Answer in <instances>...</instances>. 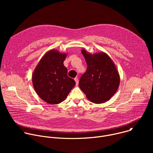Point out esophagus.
Listing matches in <instances>:
<instances>
[{"label":"esophagus","mask_w":153,"mask_h":153,"mask_svg":"<svg viewBox=\"0 0 153 153\" xmlns=\"http://www.w3.org/2000/svg\"><path fill=\"white\" fill-rule=\"evenodd\" d=\"M74 80L76 82V85H78V82H79V80H78V78L77 77H76L74 78Z\"/></svg>","instance_id":"obj_1"}]
</instances>
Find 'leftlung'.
<instances>
[{"instance_id": "8db88e82", "label": "left lung", "mask_w": 153, "mask_h": 153, "mask_svg": "<svg viewBox=\"0 0 153 153\" xmlns=\"http://www.w3.org/2000/svg\"><path fill=\"white\" fill-rule=\"evenodd\" d=\"M81 53L87 68L79 80L80 88L91 102L105 103L114 96L119 86L120 75L116 65L103 51L91 54L82 49Z\"/></svg>"}]
</instances>
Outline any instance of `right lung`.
Wrapping results in <instances>:
<instances>
[{"instance_id":"right-lung-1","label":"right lung","mask_w":153,"mask_h":153,"mask_svg":"<svg viewBox=\"0 0 153 153\" xmlns=\"http://www.w3.org/2000/svg\"><path fill=\"white\" fill-rule=\"evenodd\" d=\"M67 56V53L50 50L42 56L33 73L34 90L49 104L62 102L76 85L74 80L68 76L67 68L63 65Z\"/></svg>"}]
</instances>
